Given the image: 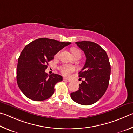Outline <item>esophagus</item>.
Returning <instances> with one entry per match:
<instances>
[{
	"instance_id": "34e87169",
	"label": "esophagus",
	"mask_w": 133,
	"mask_h": 133,
	"mask_svg": "<svg viewBox=\"0 0 133 133\" xmlns=\"http://www.w3.org/2000/svg\"><path fill=\"white\" fill-rule=\"evenodd\" d=\"M63 81H66V82H71V81L70 79H68L65 78H64V79H63Z\"/></svg>"
}]
</instances>
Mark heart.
<instances>
[{
  "mask_svg": "<svg viewBox=\"0 0 133 133\" xmlns=\"http://www.w3.org/2000/svg\"><path fill=\"white\" fill-rule=\"evenodd\" d=\"M71 52L73 56L76 55H80L81 56V51L79 50H78V49L72 48L71 50ZM59 69L63 75L65 76H67L75 70V67L74 66H72V65H64L60 67Z\"/></svg>",
  "mask_w": 133,
  "mask_h": 133,
  "instance_id": "1",
  "label": "heart"
}]
</instances>
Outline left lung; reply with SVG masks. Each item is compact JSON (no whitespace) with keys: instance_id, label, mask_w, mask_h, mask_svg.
<instances>
[{"instance_id":"1","label":"left lung","mask_w":133,"mask_h":133,"mask_svg":"<svg viewBox=\"0 0 133 133\" xmlns=\"http://www.w3.org/2000/svg\"><path fill=\"white\" fill-rule=\"evenodd\" d=\"M76 44L86 56V62L79 76L85 81L79 85V90L71 93L74 102L82 105L96 103L103 96L108 88L111 68L106 51L91 41H78Z\"/></svg>"}]
</instances>
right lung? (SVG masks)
Segmentation results:
<instances>
[{"instance_id": "right-lung-1", "label": "right lung", "mask_w": 133, "mask_h": 133, "mask_svg": "<svg viewBox=\"0 0 133 133\" xmlns=\"http://www.w3.org/2000/svg\"><path fill=\"white\" fill-rule=\"evenodd\" d=\"M71 43L41 38L25 46L18 59L17 82L23 94L34 101H42L52 96L56 83L62 81L58 74L45 72L48 62Z\"/></svg>"}]
</instances>
